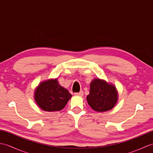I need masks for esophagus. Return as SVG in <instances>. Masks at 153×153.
<instances>
[{"label":"esophagus","mask_w":153,"mask_h":153,"mask_svg":"<svg viewBox=\"0 0 153 153\" xmlns=\"http://www.w3.org/2000/svg\"><path fill=\"white\" fill-rule=\"evenodd\" d=\"M74 95H77V96H81V97H82V96L83 95V92L82 91H81L79 92V93H75Z\"/></svg>","instance_id":"34e87169"}]
</instances>
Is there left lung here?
Segmentation results:
<instances>
[{
  "mask_svg": "<svg viewBox=\"0 0 153 153\" xmlns=\"http://www.w3.org/2000/svg\"><path fill=\"white\" fill-rule=\"evenodd\" d=\"M118 97L114 85L98 78L93 79L91 83L87 100L92 109L102 112L111 110L115 106Z\"/></svg>",
  "mask_w": 153,
  "mask_h": 153,
  "instance_id": "1",
  "label": "left lung"
}]
</instances>
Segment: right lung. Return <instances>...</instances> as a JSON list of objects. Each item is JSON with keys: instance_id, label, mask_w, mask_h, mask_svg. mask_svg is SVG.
I'll return each instance as SVG.
<instances>
[{"instance_id": "right-lung-1", "label": "right lung", "mask_w": 153, "mask_h": 153, "mask_svg": "<svg viewBox=\"0 0 153 153\" xmlns=\"http://www.w3.org/2000/svg\"><path fill=\"white\" fill-rule=\"evenodd\" d=\"M71 97L69 91L60 86L56 79L41 82L35 89L34 95L37 105L47 112L62 110Z\"/></svg>"}]
</instances>
